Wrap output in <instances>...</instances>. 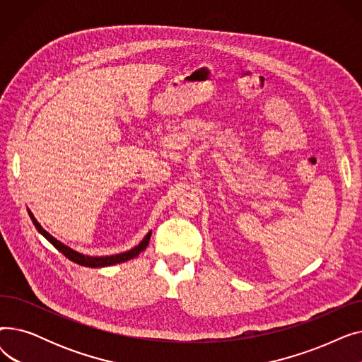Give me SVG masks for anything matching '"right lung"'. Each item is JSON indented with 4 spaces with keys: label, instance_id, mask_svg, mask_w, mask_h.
<instances>
[{
    "label": "right lung",
    "instance_id": "add662e5",
    "mask_svg": "<svg viewBox=\"0 0 362 362\" xmlns=\"http://www.w3.org/2000/svg\"><path fill=\"white\" fill-rule=\"evenodd\" d=\"M29 216L35 224V227L37 229V232H40L47 240H49L57 250H59L62 254L66 255V258H69L70 261L79 264V265H83V267H93V269H98V267H108V265H114V264H120V262H124V261H129L132 258L138 257L142 251H145V248L149 243V239H151V232L142 239V242L139 245H136L135 248H132L130 251H126V252H122V254H117V255H107V257H89V255H83L78 251H73L71 248H69L67 245L62 243L60 240H57L54 236H51L45 229H42V226L36 221V218L33 217V214L29 211Z\"/></svg>",
    "mask_w": 362,
    "mask_h": 362
}]
</instances>
